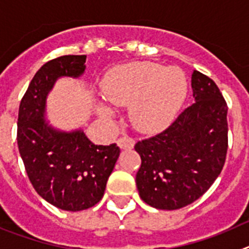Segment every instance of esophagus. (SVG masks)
I'll list each match as a JSON object with an SVG mask.
<instances>
[{
    "mask_svg": "<svg viewBox=\"0 0 249 249\" xmlns=\"http://www.w3.org/2000/svg\"><path fill=\"white\" fill-rule=\"evenodd\" d=\"M118 145H119V147L122 150H130L134 147L135 141H134V139L129 138V136H122V138L118 140Z\"/></svg>",
    "mask_w": 249,
    "mask_h": 249,
    "instance_id": "esophagus-1",
    "label": "esophagus"
}]
</instances>
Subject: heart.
I'll list each match as a JSON object with an SVG mask.
<instances>
[{
  "label": "heart",
  "instance_id": "b5f03b06",
  "mask_svg": "<svg viewBox=\"0 0 249 249\" xmlns=\"http://www.w3.org/2000/svg\"><path fill=\"white\" fill-rule=\"evenodd\" d=\"M103 93L114 105H130V119L142 133H156L174 120L187 94V79L178 67L133 62L115 67L103 82ZM98 113L111 119L114 110L99 103Z\"/></svg>",
  "mask_w": 249,
  "mask_h": 249
}]
</instances>
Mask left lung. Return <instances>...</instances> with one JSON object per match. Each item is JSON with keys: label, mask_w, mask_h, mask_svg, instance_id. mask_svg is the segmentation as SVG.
I'll use <instances>...</instances> for the list:
<instances>
[{"label": "left lung", "mask_w": 249, "mask_h": 249, "mask_svg": "<svg viewBox=\"0 0 249 249\" xmlns=\"http://www.w3.org/2000/svg\"><path fill=\"white\" fill-rule=\"evenodd\" d=\"M195 103L167 129L136 142L141 158L136 187L158 210H178L200 198L225 165L227 104L216 83L200 71L191 77Z\"/></svg>", "instance_id": "obj_1"}]
</instances>
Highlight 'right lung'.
<instances>
[{
    "instance_id": "obj_1",
    "label": "right lung",
    "mask_w": 249,
    "mask_h": 249,
    "mask_svg": "<svg viewBox=\"0 0 249 249\" xmlns=\"http://www.w3.org/2000/svg\"><path fill=\"white\" fill-rule=\"evenodd\" d=\"M87 55L49 60L31 80L19 104L17 142L26 172L37 194L64 211L97 205L119 158L116 144L94 145L80 129L63 131L46 118L47 97L62 77L79 78Z\"/></svg>"
}]
</instances>
